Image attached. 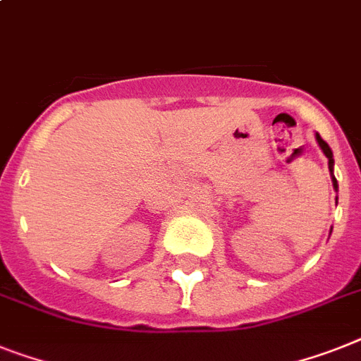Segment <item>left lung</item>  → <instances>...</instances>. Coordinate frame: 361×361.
<instances>
[{"instance_id": "8db88e82", "label": "left lung", "mask_w": 361, "mask_h": 361, "mask_svg": "<svg viewBox=\"0 0 361 361\" xmlns=\"http://www.w3.org/2000/svg\"><path fill=\"white\" fill-rule=\"evenodd\" d=\"M315 140H317V144H319V147H321V151L324 153V157L329 159V171H330V177H332V186H334V190L338 192V180H336V177H334V157H332V149L329 147V144H326V142H324V140L321 138L317 133H315ZM336 204H338V197H336Z\"/></svg>"}]
</instances>
